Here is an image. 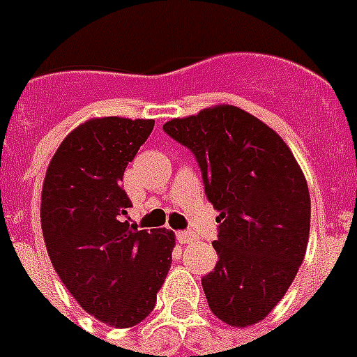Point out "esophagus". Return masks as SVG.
Returning a JSON list of instances; mask_svg holds the SVG:
<instances>
[{"label": "esophagus", "instance_id": "obj_1", "mask_svg": "<svg viewBox=\"0 0 357 357\" xmlns=\"http://www.w3.org/2000/svg\"><path fill=\"white\" fill-rule=\"evenodd\" d=\"M178 241L181 245H187V243H192V241H197V236L192 232H178Z\"/></svg>", "mask_w": 357, "mask_h": 357}]
</instances>
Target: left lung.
Listing matches in <instances>:
<instances>
[{
    "mask_svg": "<svg viewBox=\"0 0 357 357\" xmlns=\"http://www.w3.org/2000/svg\"><path fill=\"white\" fill-rule=\"evenodd\" d=\"M162 129L195 153L208 200L219 211V260L202 279L209 309L232 328L258 324L287 294L305 258V176L281 136L238 106H209Z\"/></svg>",
    "mask_w": 357,
    "mask_h": 357,
    "instance_id": "obj_1",
    "label": "left lung"
}]
</instances>
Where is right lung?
Returning a JSON list of instances; mask_svg holds the SVG:
<instances>
[{"label": "right lung", "instance_id": "right-lung-1", "mask_svg": "<svg viewBox=\"0 0 357 357\" xmlns=\"http://www.w3.org/2000/svg\"><path fill=\"white\" fill-rule=\"evenodd\" d=\"M153 119L91 118L65 136L46 168L40 227L54 269L80 307L114 328L153 311L172 264V230H136L123 172Z\"/></svg>", "mask_w": 357, "mask_h": 357}]
</instances>
